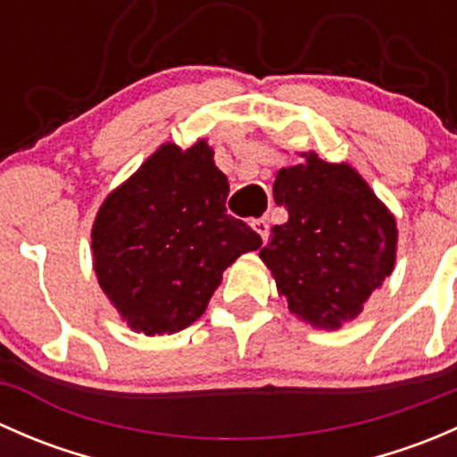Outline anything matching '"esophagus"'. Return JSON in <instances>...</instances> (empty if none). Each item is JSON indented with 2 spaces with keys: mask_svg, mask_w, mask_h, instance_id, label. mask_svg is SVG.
<instances>
[{
  "mask_svg": "<svg viewBox=\"0 0 457 457\" xmlns=\"http://www.w3.org/2000/svg\"><path fill=\"white\" fill-rule=\"evenodd\" d=\"M252 228H254V232L262 238V241H265L267 232H270V223H267L265 219H254L252 220Z\"/></svg>",
  "mask_w": 457,
  "mask_h": 457,
  "instance_id": "obj_1",
  "label": "esophagus"
}]
</instances>
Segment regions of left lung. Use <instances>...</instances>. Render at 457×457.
Here are the masks:
<instances>
[{"instance_id":"obj_1","label":"left lung","mask_w":457,"mask_h":457,"mask_svg":"<svg viewBox=\"0 0 457 457\" xmlns=\"http://www.w3.org/2000/svg\"><path fill=\"white\" fill-rule=\"evenodd\" d=\"M301 156L276 174L274 201L289 219L271 228L258 256L294 316L334 331L361 316L394 271L398 225L356 168Z\"/></svg>"}]
</instances>
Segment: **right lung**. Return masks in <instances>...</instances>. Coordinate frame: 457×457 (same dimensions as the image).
<instances>
[{
    "mask_svg": "<svg viewBox=\"0 0 457 457\" xmlns=\"http://www.w3.org/2000/svg\"><path fill=\"white\" fill-rule=\"evenodd\" d=\"M228 177L205 139L163 143L114 187L92 223V267L137 334H177L199 320L223 271L261 237L225 210Z\"/></svg>",
    "mask_w": 457,
    "mask_h": 457,
    "instance_id": "add662e5",
    "label": "right lung"
}]
</instances>
